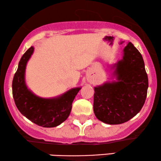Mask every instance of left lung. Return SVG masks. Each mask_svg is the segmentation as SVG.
I'll return each mask as SVG.
<instances>
[{"label": "left lung", "instance_id": "obj_1", "mask_svg": "<svg viewBox=\"0 0 161 161\" xmlns=\"http://www.w3.org/2000/svg\"><path fill=\"white\" fill-rule=\"evenodd\" d=\"M114 68L116 80L95 87L93 104L96 117L110 125L121 124L134 117L145 104L148 88L143 58L131 42Z\"/></svg>", "mask_w": 161, "mask_h": 161}]
</instances>
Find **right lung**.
<instances>
[{"label":"right lung","instance_id":"obj_1","mask_svg":"<svg viewBox=\"0 0 161 161\" xmlns=\"http://www.w3.org/2000/svg\"><path fill=\"white\" fill-rule=\"evenodd\" d=\"M33 51L32 46L20 59L13 79V97L19 112L32 123L46 128L57 126L69 116L73 100L81 88H72L53 98H42L33 94L25 82V66Z\"/></svg>","mask_w":161,"mask_h":161}]
</instances>
